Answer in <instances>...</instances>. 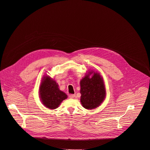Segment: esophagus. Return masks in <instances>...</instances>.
<instances>
[{"label": "esophagus", "mask_w": 150, "mask_h": 150, "mask_svg": "<svg viewBox=\"0 0 150 150\" xmlns=\"http://www.w3.org/2000/svg\"><path fill=\"white\" fill-rule=\"evenodd\" d=\"M75 96V94H70L69 95V98L71 99H74Z\"/></svg>", "instance_id": "esophagus-1"}]
</instances>
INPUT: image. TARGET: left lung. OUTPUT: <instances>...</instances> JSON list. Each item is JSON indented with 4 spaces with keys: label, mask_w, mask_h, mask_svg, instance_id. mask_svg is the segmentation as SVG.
I'll return each mask as SVG.
<instances>
[{
    "label": "left lung",
    "mask_w": 150,
    "mask_h": 150,
    "mask_svg": "<svg viewBox=\"0 0 150 150\" xmlns=\"http://www.w3.org/2000/svg\"><path fill=\"white\" fill-rule=\"evenodd\" d=\"M80 81L81 102L83 107L87 110L98 107L105 98V88L103 81L99 74L94 72L91 78H89L90 74Z\"/></svg>",
    "instance_id": "8db88e82"
}]
</instances>
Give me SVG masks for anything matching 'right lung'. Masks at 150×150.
I'll return each mask as SVG.
<instances>
[{
    "mask_svg": "<svg viewBox=\"0 0 150 150\" xmlns=\"http://www.w3.org/2000/svg\"><path fill=\"white\" fill-rule=\"evenodd\" d=\"M40 98L45 106L51 110L57 107L67 98V95L59 88L56 82L49 76H45L39 88Z\"/></svg>",
    "mask_w": 150,
    "mask_h": 150,
    "instance_id": "add662e5",
    "label": "right lung"
}]
</instances>
